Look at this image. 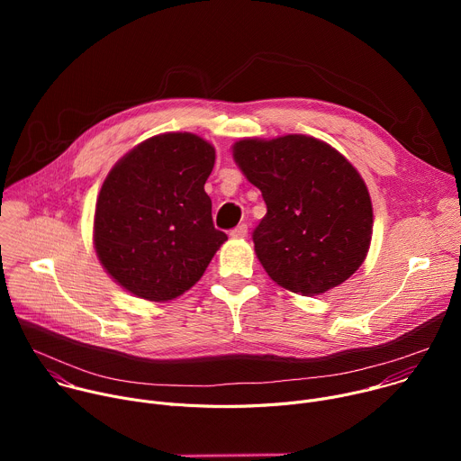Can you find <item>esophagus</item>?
<instances>
[{
	"instance_id": "1",
	"label": "esophagus",
	"mask_w": 461,
	"mask_h": 461,
	"mask_svg": "<svg viewBox=\"0 0 461 461\" xmlns=\"http://www.w3.org/2000/svg\"><path fill=\"white\" fill-rule=\"evenodd\" d=\"M230 235H231L233 239H244V237L248 235V224H239L237 228L231 230Z\"/></svg>"
}]
</instances>
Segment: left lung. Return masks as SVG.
<instances>
[{"mask_svg": "<svg viewBox=\"0 0 461 461\" xmlns=\"http://www.w3.org/2000/svg\"><path fill=\"white\" fill-rule=\"evenodd\" d=\"M268 213L253 230L260 265L283 288L317 295L345 283L366 257L372 203L354 166L304 135L233 146Z\"/></svg>", "mask_w": 461, "mask_h": 461, "instance_id": "obj_1", "label": "left lung"}]
</instances>
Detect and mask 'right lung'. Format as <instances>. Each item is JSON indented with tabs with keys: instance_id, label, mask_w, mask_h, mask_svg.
<instances>
[{
	"instance_id": "add662e5",
	"label": "right lung",
	"mask_w": 461,
	"mask_h": 461,
	"mask_svg": "<svg viewBox=\"0 0 461 461\" xmlns=\"http://www.w3.org/2000/svg\"><path fill=\"white\" fill-rule=\"evenodd\" d=\"M215 149L189 133L153 137L107 175L95 248L107 274L148 301H169L203 277L228 235L213 226L204 184Z\"/></svg>"
}]
</instances>
